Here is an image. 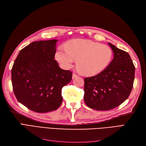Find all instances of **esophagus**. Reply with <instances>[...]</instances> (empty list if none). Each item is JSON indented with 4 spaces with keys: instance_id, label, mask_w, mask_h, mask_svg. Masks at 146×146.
Segmentation results:
<instances>
[{
    "instance_id": "esophagus-1",
    "label": "esophagus",
    "mask_w": 146,
    "mask_h": 146,
    "mask_svg": "<svg viewBox=\"0 0 146 146\" xmlns=\"http://www.w3.org/2000/svg\"><path fill=\"white\" fill-rule=\"evenodd\" d=\"M78 76L77 74H75V73H74L73 74H72V78H76V77H77Z\"/></svg>"
}]
</instances>
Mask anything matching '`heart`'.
<instances>
[{
    "label": "heart",
    "instance_id": "b5f03b06",
    "mask_svg": "<svg viewBox=\"0 0 146 146\" xmlns=\"http://www.w3.org/2000/svg\"><path fill=\"white\" fill-rule=\"evenodd\" d=\"M113 51L109 46L86 39L69 41L66 50L60 48L55 58L63 68L69 69L77 60V68L85 76H95L102 72L110 64Z\"/></svg>",
    "mask_w": 146,
    "mask_h": 146
}]
</instances>
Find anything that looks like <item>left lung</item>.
<instances>
[{"instance_id":"8db88e82","label":"left lung","mask_w":146,"mask_h":146,"mask_svg":"<svg viewBox=\"0 0 146 146\" xmlns=\"http://www.w3.org/2000/svg\"><path fill=\"white\" fill-rule=\"evenodd\" d=\"M114 58L96 76L84 79V101L91 108L110 110L122 104L133 88L135 68L129 54L108 43Z\"/></svg>"}]
</instances>
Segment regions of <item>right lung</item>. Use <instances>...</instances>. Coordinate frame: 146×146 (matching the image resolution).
Instances as JSON below:
<instances>
[{
    "mask_svg": "<svg viewBox=\"0 0 146 146\" xmlns=\"http://www.w3.org/2000/svg\"><path fill=\"white\" fill-rule=\"evenodd\" d=\"M56 39L30 43L21 50L11 69L17 100L32 111L47 113L62 103V88L72 80L70 70L61 69L54 59Z\"/></svg>",
    "mask_w": 146,
    "mask_h": 146,
    "instance_id": "1",
    "label": "right lung"
}]
</instances>
